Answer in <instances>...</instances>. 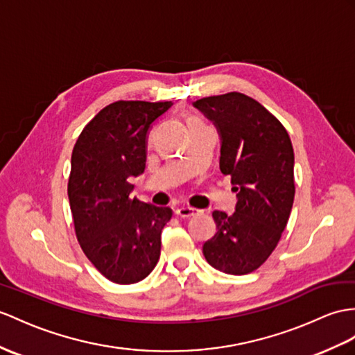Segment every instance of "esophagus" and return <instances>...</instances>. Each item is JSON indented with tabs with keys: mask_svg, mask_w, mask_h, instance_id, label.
Instances as JSON below:
<instances>
[{
	"mask_svg": "<svg viewBox=\"0 0 355 355\" xmlns=\"http://www.w3.org/2000/svg\"><path fill=\"white\" fill-rule=\"evenodd\" d=\"M175 214L178 215V217H180V218H189V217H194V215H197L198 211L194 209V207L182 206V207H178V209L175 211Z\"/></svg>",
	"mask_w": 355,
	"mask_h": 355,
	"instance_id": "1",
	"label": "esophagus"
}]
</instances>
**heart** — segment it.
Wrapping results in <instances>:
<instances>
[{
    "instance_id": "obj_1",
    "label": "heart",
    "mask_w": 355,
    "mask_h": 355,
    "mask_svg": "<svg viewBox=\"0 0 355 355\" xmlns=\"http://www.w3.org/2000/svg\"><path fill=\"white\" fill-rule=\"evenodd\" d=\"M196 122H200V120L196 117H188V123H196Z\"/></svg>"
}]
</instances>
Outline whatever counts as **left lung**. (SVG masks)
<instances>
[{
	"label": "left lung",
	"instance_id": "left-lung-1",
	"mask_svg": "<svg viewBox=\"0 0 355 355\" xmlns=\"http://www.w3.org/2000/svg\"><path fill=\"white\" fill-rule=\"evenodd\" d=\"M193 105L217 126L220 170L232 178L235 212L214 211L217 233L203 244L215 270L232 275L253 272L277 247L295 196L293 149L286 129L247 94L230 92Z\"/></svg>",
	"mask_w": 355,
	"mask_h": 355
}]
</instances>
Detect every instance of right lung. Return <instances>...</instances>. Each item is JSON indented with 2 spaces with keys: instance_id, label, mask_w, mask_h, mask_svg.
<instances>
[{
  "instance_id": "add662e5",
  "label": "right lung",
  "mask_w": 355,
  "mask_h": 355,
  "mask_svg": "<svg viewBox=\"0 0 355 355\" xmlns=\"http://www.w3.org/2000/svg\"><path fill=\"white\" fill-rule=\"evenodd\" d=\"M171 105L112 102L73 146L67 196L76 239L94 268L117 284L148 277L161 254V230L173 212L132 198L129 179L144 171L150 125Z\"/></svg>"
}]
</instances>
